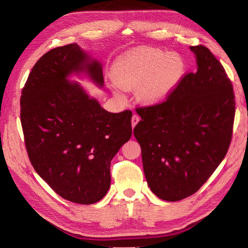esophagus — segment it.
I'll return each instance as SVG.
<instances>
[{
  "instance_id": "34e87169",
  "label": "esophagus",
  "mask_w": 248,
  "mask_h": 248,
  "mask_svg": "<svg viewBox=\"0 0 248 248\" xmlns=\"http://www.w3.org/2000/svg\"><path fill=\"white\" fill-rule=\"evenodd\" d=\"M140 117L138 116V115H133L132 116V118H131V126H132V128H134V127L137 126V124L140 122Z\"/></svg>"
}]
</instances>
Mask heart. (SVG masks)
<instances>
[{
  "mask_svg": "<svg viewBox=\"0 0 248 248\" xmlns=\"http://www.w3.org/2000/svg\"><path fill=\"white\" fill-rule=\"evenodd\" d=\"M185 63L177 52H164L151 47H140L120 57L112 68L111 79L118 97L124 91L136 90L138 100L152 107L168 99L181 80Z\"/></svg>",
  "mask_w": 248,
  "mask_h": 248,
  "instance_id": "heart-1",
  "label": "heart"
}]
</instances>
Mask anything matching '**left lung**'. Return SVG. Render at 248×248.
Listing matches in <instances>:
<instances>
[{
	"instance_id": "left-lung-1",
	"label": "left lung",
	"mask_w": 248,
	"mask_h": 248,
	"mask_svg": "<svg viewBox=\"0 0 248 248\" xmlns=\"http://www.w3.org/2000/svg\"><path fill=\"white\" fill-rule=\"evenodd\" d=\"M189 48L197 71L164 102L139 108L141 120L133 129L150 189L168 202L191 196L213 174L228 152L235 118V95L222 65L207 47Z\"/></svg>"
}]
</instances>
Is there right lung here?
I'll return each instance as SVG.
<instances>
[{"mask_svg":"<svg viewBox=\"0 0 248 248\" xmlns=\"http://www.w3.org/2000/svg\"><path fill=\"white\" fill-rule=\"evenodd\" d=\"M72 74L103 87L102 64L78 44L43 55L21 91L20 121L37 174L60 197L90 205L109 189L110 161L131 138L132 112L102 108Z\"/></svg>","mask_w":248,"mask_h":248,"instance_id":"1","label":"right lung"}]
</instances>
